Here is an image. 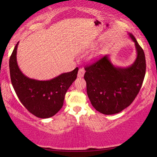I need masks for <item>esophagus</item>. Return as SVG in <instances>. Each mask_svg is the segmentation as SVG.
Listing matches in <instances>:
<instances>
[{
  "label": "esophagus",
  "instance_id": "1",
  "mask_svg": "<svg viewBox=\"0 0 157 157\" xmlns=\"http://www.w3.org/2000/svg\"><path fill=\"white\" fill-rule=\"evenodd\" d=\"M85 73V71L84 68H79L78 71V78H82L84 76Z\"/></svg>",
  "mask_w": 157,
  "mask_h": 157
}]
</instances>
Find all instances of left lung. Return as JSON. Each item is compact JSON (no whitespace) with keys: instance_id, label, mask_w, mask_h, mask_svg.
<instances>
[{"instance_id":"left-lung-1","label":"left lung","mask_w":157,"mask_h":157,"mask_svg":"<svg viewBox=\"0 0 157 157\" xmlns=\"http://www.w3.org/2000/svg\"><path fill=\"white\" fill-rule=\"evenodd\" d=\"M136 58L127 67L113 64L109 55L86 66L84 79L86 92L91 105L100 113L116 114L131 105L141 88L145 78L146 63L144 51L132 34Z\"/></svg>"}]
</instances>
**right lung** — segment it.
Listing matches in <instances>:
<instances>
[{
  "label": "right lung",
  "mask_w": 157,
  "mask_h": 157,
  "mask_svg": "<svg viewBox=\"0 0 157 157\" xmlns=\"http://www.w3.org/2000/svg\"><path fill=\"white\" fill-rule=\"evenodd\" d=\"M18 43L14 47L9 63L12 86L21 102L31 113L40 118H50L62 107L66 93L75 80L78 68L49 80L28 78L21 72L17 63Z\"/></svg>",
  "instance_id": "1"
}]
</instances>
